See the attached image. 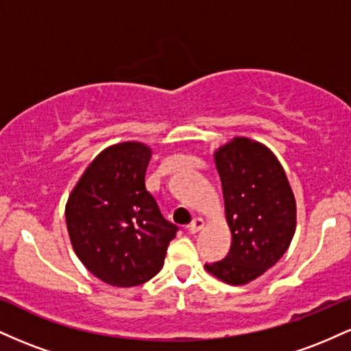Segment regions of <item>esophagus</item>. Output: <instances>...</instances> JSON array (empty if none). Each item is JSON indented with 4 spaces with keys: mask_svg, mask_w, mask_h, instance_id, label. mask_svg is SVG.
I'll use <instances>...</instances> for the list:
<instances>
[{
    "mask_svg": "<svg viewBox=\"0 0 351 351\" xmlns=\"http://www.w3.org/2000/svg\"><path fill=\"white\" fill-rule=\"evenodd\" d=\"M203 226H204V221L201 219V217H195V219H193V223L188 226V231L195 234V232L201 231V229H203Z\"/></svg>",
    "mask_w": 351,
    "mask_h": 351,
    "instance_id": "esophagus-1",
    "label": "esophagus"
}]
</instances>
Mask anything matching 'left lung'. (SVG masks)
<instances>
[{
  "mask_svg": "<svg viewBox=\"0 0 351 351\" xmlns=\"http://www.w3.org/2000/svg\"><path fill=\"white\" fill-rule=\"evenodd\" d=\"M215 160L232 243L223 261L204 267L226 284L243 285L287 251L295 232V198L279 160L264 145L234 138Z\"/></svg>",
  "mask_w": 351,
  "mask_h": 351,
  "instance_id": "obj_1",
  "label": "left lung"
}]
</instances>
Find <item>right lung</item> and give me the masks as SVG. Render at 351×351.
I'll list each match as a JSON object with an SVG mask.
<instances>
[{
  "mask_svg": "<svg viewBox=\"0 0 351 351\" xmlns=\"http://www.w3.org/2000/svg\"><path fill=\"white\" fill-rule=\"evenodd\" d=\"M152 150L138 142L108 147L72 189L71 243L82 264L115 287H135L162 271L178 226L165 219L145 186Z\"/></svg>",
  "mask_w": 351,
  "mask_h": 351,
  "instance_id": "right-lung-1",
  "label": "right lung"
}]
</instances>
